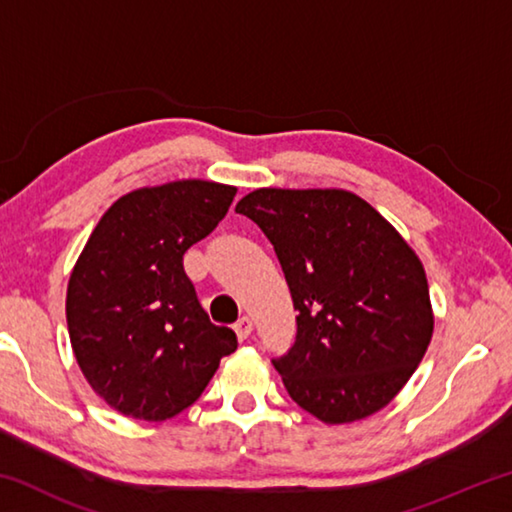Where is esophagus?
<instances>
[{
	"label": "esophagus",
	"instance_id": "esophagus-1",
	"mask_svg": "<svg viewBox=\"0 0 512 512\" xmlns=\"http://www.w3.org/2000/svg\"><path fill=\"white\" fill-rule=\"evenodd\" d=\"M235 332L239 336V341H246L250 332H253V320H250L248 316H241L235 323Z\"/></svg>",
	"mask_w": 512,
	"mask_h": 512
}]
</instances>
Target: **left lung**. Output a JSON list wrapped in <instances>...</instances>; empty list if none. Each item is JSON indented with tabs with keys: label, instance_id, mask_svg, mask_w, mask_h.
Wrapping results in <instances>:
<instances>
[{
	"label": "left lung",
	"instance_id": "8db88e82",
	"mask_svg": "<svg viewBox=\"0 0 512 512\" xmlns=\"http://www.w3.org/2000/svg\"><path fill=\"white\" fill-rule=\"evenodd\" d=\"M237 212L273 244L298 311L296 341L273 359L291 400L327 424L384 409L433 334L418 255L343 189H255Z\"/></svg>",
	"mask_w": 512,
	"mask_h": 512
}]
</instances>
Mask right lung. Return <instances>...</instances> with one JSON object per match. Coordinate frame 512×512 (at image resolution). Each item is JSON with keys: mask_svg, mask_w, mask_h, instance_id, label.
<instances>
[{"mask_svg": "<svg viewBox=\"0 0 512 512\" xmlns=\"http://www.w3.org/2000/svg\"><path fill=\"white\" fill-rule=\"evenodd\" d=\"M235 194L210 180L135 189L101 216L74 266L65 309L76 361L128 418L185 411L237 350V334L212 323L183 266Z\"/></svg>", "mask_w": 512, "mask_h": 512, "instance_id": "right-lung-1", "label": "right lung"}]
</instances>
